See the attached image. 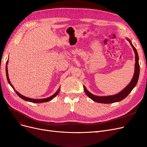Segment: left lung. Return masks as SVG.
Wrapping results in <instances>:
<instances>
[{"mask_svg": "<svg viewBox=\"0 0 147 147\" xmlns=\"http://www.w3.org/2000/svg\"><path fill=\"white\" fill-rule=\"evenodd\" d=\"M127 40L130 43L131 47H132L133 50L134 51L135 53V58H136V64H135V71H134V76H133L132 80L129 83V84L123 90H122L121 92H119L118 94H115V95H112V96H95L94 94H91V92H89L86 87L83 86L84 88V91L85 92L86 95L90 97V99H91L92 100H94V102H99V103H102V104H111V103H114V102H117L119 101H121L123 100L124 98L129 95V94L131 92V91L133 90L137 84V83L138 82V80H139V73H140V66H139V56H138V53L137 51V50L136 48L134 47V45H132L130 40H129L128 38Z\"/></svg>", "mask_w": 147, "mask_h": 147, "instance_id": "left-lung-1", "label": "left lung"}]
</instances>
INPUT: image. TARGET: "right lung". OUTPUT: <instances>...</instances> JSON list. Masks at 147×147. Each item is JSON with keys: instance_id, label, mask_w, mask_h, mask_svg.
<instances>
[{"instance_id": "1", "label": "right lung", "mask_w": 147, "mask_h": 147, "mask_svg": "<svg viewBox=\"0 0 147 147\" xmlns=\"http://www.w3.org/2000/svg\"><path fill=\"white\" fill-rule=\"evenodd\" d=\"M7 64H8V61L7 62V64H6V75H7V80H8V83H9L10 84V86L13 88V90H15V88L13 86V85L11 84L10 81V79H9V77H8V69H7ZM59 90L60 89H59L58 90H57L54 94L52 95L51 96L48 97V98H45V99H31V98H29V97H25L23 95H21V94H20V93L15 91L16 93L17 94V95L19 97H20L21 99H24V100H26V101H29V102H33V103H43V102H48L49 100H51V99H53V98H54L55 97H56L57 94H58V93L59 92Z\"/></svg>"}]
</instances>
